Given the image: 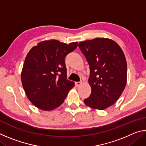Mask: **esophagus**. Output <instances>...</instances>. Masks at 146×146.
I'll use <instances>...</instances> for the list:
<instances>
[{
    "instance_id": "obj_1",
    "label": "esophagus",
    "mask_w": 146,
    "mask_h": 146,
    "mask_svg": "<svg viewBox=\"0 0 146 146\" xmlns=\"http://www.w3.org/2000/svg\"><path fill=\"white\" fill-rule=\"evenodd\" d=\"M82 84V81H79V82H75V85L76 87H78V86H80L81 84Z\"/></svg>"
}]
</instances>
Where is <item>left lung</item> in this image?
I'll return each instance as SVG.
<instances>
[{
	"instance_id": "obj_1",
	"label": "left lung",
	"mask_w": 146,
	"mask_h": 146,
	"mask_svg": "<svg viewBox=\"0 0 146 146\" xmlns=\"http://www.w3.org/2000/svg\"><path fill=\"white\" fill-rule=\"evenodd\" d=\"M78 47L90 68V97L84 100L91 108L103 110L117 102L126 85L127 62L124 54L111 39L96 38L81 42Z\"/></svg>"
}]
</instances>
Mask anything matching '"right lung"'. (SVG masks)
Returning a JSON list of instances; mask_svg holds the SVG:
<instances>
[{"instance_id": "1", "label": "right lung", "mask_w": 146, "mask_h": 146, "mask_svg": "<svg viewBox=\"0 0 146 146\" xmlns=\"http://www.w3.org/2000/svg\"><path fill=\"white\" fill-rule=\"evenodd\" d=\"M56 40L39 42L24 60L22 84L28 99L40 110L51 111L64 102L75 83L67 79L65 57L77 48Z\"/></svg>"}]
</instances>
